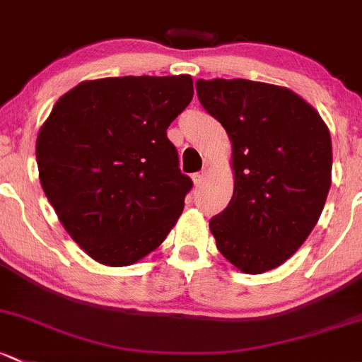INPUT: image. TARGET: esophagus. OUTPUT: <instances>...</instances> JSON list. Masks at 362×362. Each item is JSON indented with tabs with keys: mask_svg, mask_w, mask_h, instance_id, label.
I'll return each instance as SVG.
<instances>
[{
	"mask_svg": "<svg viewBox=\"0 0 362 362\" xmlns=\"http://www.w3.org/2000/svg\"><path fill=\"white\" fill-rule=\"evenodd\" d=\"M204 180H206V171H201V173H196L192 177V182L196 187H201L204 184Z\"/></svg>",
	"mask_w": 362,
	"mask_h": 362,
	"instance_id": "1",
	"label": "esophagus"
}]
</instances>
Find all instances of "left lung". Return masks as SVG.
Listing matches in <instances>:
<instances>
[{"label":"left lung","mask_w":362,"mask_h":362,"mask_svg":"<svg viewBox=\"0 0 362 362\" xmlns=\"http://www.w3.org/2000/svg\"><path fill=\"white\" fill-rule=\"evenodd\" d=\"M201 105L232 144L234 192L210 220L216 248L245 274L283 265L317 223L332 185V136L319 112L284 86L197 79Z\"/></svg>","instance_id":"left-lung-1"}]
</instances>
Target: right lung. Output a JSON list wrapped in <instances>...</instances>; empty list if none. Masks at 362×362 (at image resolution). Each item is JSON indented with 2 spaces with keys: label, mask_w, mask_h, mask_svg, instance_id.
Segmentation results:
<instances>
[{
  "label": "right lung",
  "mask_w": 362,
  "mask_h": 362,
  "mask_svg": "<svg viewBox=\"0 0 362 362\" xmlns=\"http://www.w3.org/2000/svg\"><path fill=\"white\" fill-rule=\"evenodd\" d=\"M189 74L83 81L37 133L45 196L67 234L98 264H136L165 241L192 180L166 136L192 100Z\"/></svg>",
  "instance_id": "obj_1"
}]
</instances>
